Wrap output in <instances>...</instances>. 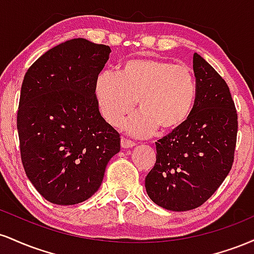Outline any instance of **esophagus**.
Returning a JSON list of instances; mask_svg holds the SVG:
<instances>
[{
    "instance_id": "1",
    "label": "esophagus",
    "mask_w": 254,
    "mask_h": 254,
    "mask_svg": "<svg viewBox=\"0 0 254 254\" xmlns=\"http://www.w3.org/2000/svg\"><path fill=\"white\" fill-rule=\"evenodd\" d=\"M121 145L122 148H124V149H127V148H133L136 145L135 142L130 141V139L127 138H122L121 139Z\"/></svg>"
}]
</instances>
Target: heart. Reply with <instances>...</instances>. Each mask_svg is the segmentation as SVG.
Here are the masks:
<instances>
[{"mask_svg": "<svg viewBox=\"0 0 254 254\" xmlns=\"http://www.w3.org/2000/svg\"><path fill=\"white\" fill-rule=\"evenodd\" d=\"M95 98L105 121L118 127L136 105L141 110L125 123L137 137L177 129L190 117L197 98L193 71L184 64L154 58L131 60L118 74L103 71L95 80Z\"/></svg>", "mask_w": 254, "mask_h": 254, "instance_id": "obj_1", "label": "heart"}]
</instances>
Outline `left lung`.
<instances>
[{
    "label": "left lung",
    "mask_w": 254,
    "mask_h": 254,
    "mask_svg": "<svg viewBox=\"0 0 254 254\" xmlns=\"http://www.w3.org/2000/svg\"><path fill=\"white\" fill-rule=\"evenodd\" d=\"M197 98L190 117L156 142V162L145 190L154 203L188 211L210 198L234 161L238 115L226 81L193 55Z\"/></svg>",
    "instance_id": "obj_1"
}]
</instances>
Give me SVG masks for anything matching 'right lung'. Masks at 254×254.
<instances>
[{
    "label": "right lung",
    "instance_id": "add662e5",
    "mask_svg": "<svg viewBox=\"0 0 254 254\" xmlns=\"http://www.w3.org/2000/svg\"><path fill=\"white\" fill-rule=\"evenodd\" d=\"M110 46L83 38L46 51L28 68L17 111L26 176L49 202L72 205L98 191L119 133L101 117L95 80Z\"/></svg>",
    "mask_w": 254,
    "mask_h": 254
}]
</instances>
